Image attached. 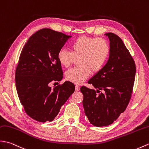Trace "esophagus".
Listing matches in <instances>:
<instances>
[{"mask_svg":"<svg viewBox=\"0 0 149 149\" xmlns=\"http://www.w3.org/2000/svg\"><path fill=\"white\" fill-rule=\"evenodd\" d=\"M79 90H80V87H79V86L76 85V86H75V91H79Z\"/></svg>","mask_w":149,"mask_h":149,"instance_id":"34e87169","label":"esophagus"}]
</instances>
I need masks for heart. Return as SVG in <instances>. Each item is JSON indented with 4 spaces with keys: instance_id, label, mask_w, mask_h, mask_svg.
I'll return each instance as SVG.
<instances>
[{
    "instance_id": "b5f03b06",
    "label": "heart",
    "mask_w": 149,
    "mask_h": 149,
    "mask_svg": "<svg viewBox=\"0 0 149 149\" xmlns=\"http://www.w3.org/2000/svg\"><path fill=\"white\" fill-rule=\"evenodd\" d=\"M68 51L64 48L59 50L57 58L60 63L69 67L76 58L79 67L72 68L66 73L67 80L75 84H81L93 72L101 70L108 61L111 47L109 41L104 38L80 37L70 45Z\"/></svg>"
}]
</instances>
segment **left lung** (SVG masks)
Wrapping results in <instances>:
<instances>
[{
    "label": "left lung",
    "instance_id": "8db88e82",
    "mask_svg": "<svg viewBox=\"0 0 149 149\" xmlns=\"http://www.w3.org/2000/svg\"><path fill=\"white\" fill-rule=\"evenodd\" d=\"M105 35L109 38L111 47L109 58L102 70L88 81L98 90L84 86L81 88L86 116L97 127L112 124L125 111L136 74L135 62L121 39L113 33Z\"/></svg>",
    "mask_w": 149,
    "mask_h": 149
}]
</instances>
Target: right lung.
Instances as JSON below:
<instances>
[{
    "mask_svg": "<svg viewBox=\"0 0 149 149\" xmlns=\"http://www.w3.org/2000/svg\"><path fill=\"white\" fill-rule=\"evenodd\" d=\"M70 37L42 29L29 38L21 52L15 72L16 90L27 115L38 122L54 120L75 91L69 81L53 88L49 86L63 78L57 54Z\"/></svg>",
    "mask_w": 149,
    "mask_h": 149,
    "instance_id": "1",
    "label": "right lung"
}]
</instances>
